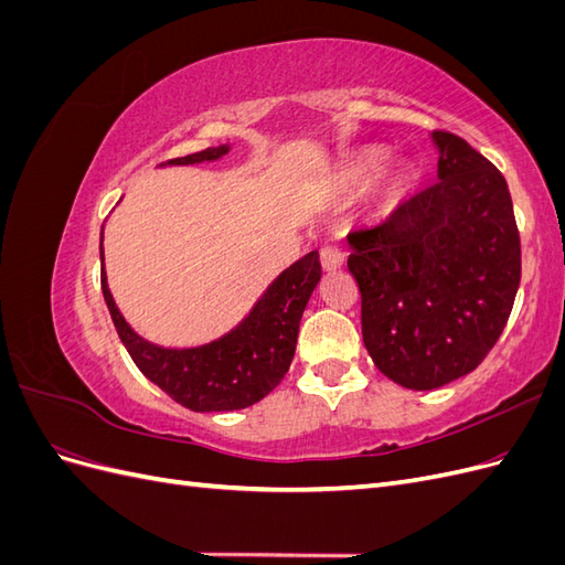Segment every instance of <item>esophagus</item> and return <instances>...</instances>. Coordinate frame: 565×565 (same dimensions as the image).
Here are the masks:
<instances>
[{
    "mask_svg": "<svg viewBox=\"0 0 565 565\" xmlns=\"http://www.w3.org/2000/svg\"><path fill=\"white\" fill-rule=\"evenodd\" d=\"M320 264L324 270H334L344 264V252H341L337 245H324L320 249Z\"/></svg>",
    "mask_w": 565,
    "mask_h": 565,
    "instance_id": "1",
    "label": "esophagus"
}]
</instances>
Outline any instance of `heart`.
Here are the masks:
<instances>
[{"label": "heart", "instance_id": "obj_1", "mask_svg": "<svg viewBox=\"0 0 565 565\" xmlns=\"http://www.w3.org/2000/svg\"><path fill=\"white\" fill-rule=\"evenodd\" d=\"M386 162H388V156L384 150H367L365 156L358 158V162L349 169L347 185L351 188V191H363V188H367L374 179L382 174V169L386 167ZM393 185H396V191L405 188L407 185V174L401 172L396 177V181H393Z\"/></svg>", "mask_w": 565, "mask_h": 565}]
</instances>
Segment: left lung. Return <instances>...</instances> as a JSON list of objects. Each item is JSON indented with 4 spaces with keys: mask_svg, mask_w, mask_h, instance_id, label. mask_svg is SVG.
<instances>
[{
    "mask_svg": "<svg viewBox=\"0 0 565 565\" xmlns=\"http://www.w3.org/2000/svg\"><path fill=\"white\" fill-rule=\"evenodd\" d=\"M438 181L382 224L349 233L363 341L405 388L465 377L500 339L521 282V237L502 172L436 129Z\"/></svg>",
    "mask_w": 565,
    "mask_h": 565,
    "instance_id": "1",
    "label": "left lung"
}]
</instances>
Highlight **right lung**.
I'll return each mask as SVG.
<instances>
[{
	"instance_id": "right-lung-1",
	"label": "right lung",
	"mask_w": 565,
	"mask_h": 565,
	"mask_svg": "<svg viewBox=\"0 0 565 565\" xmlns=\"http://www.w3.org/2000/svg\"><path fill=\"white\" fill-rule=\"evenodd\" d=\"M228 146L204 148L167 164L216 160ZM104 259V247H100ZM320 280L318 252H309L273 280L252 313L233 332L198 349H162L141 339L117 311L100 268V289L115 330L146 377L195 413H226L259 403L280 384L292 363L299 320Z\"/></svg>"
}]
</instances>
